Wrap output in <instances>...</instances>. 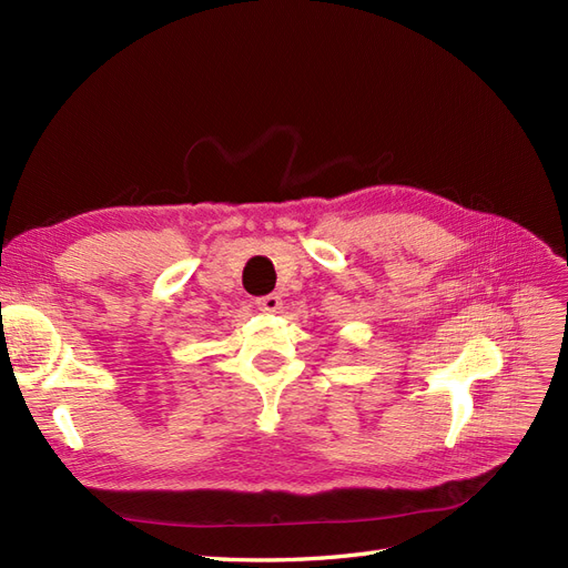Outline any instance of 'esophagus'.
<instances>
[{
	"label": "esophagus",
	"mask_w": 568,
	"mask_h": 568,
	"mask_svg": "<svg viewBox=\"0 0 568 568\" xmlns=\"http://www.w3.org/2000/svg\"><path fill=\"white\" fill-rule=\"evenodd\" d=\"M255 307H257V311H263V313H277L282 307V298L277 294H270V296L257 298Z\"/></svg>",
	"instance_id": "34e87169"
}]
</instances>
